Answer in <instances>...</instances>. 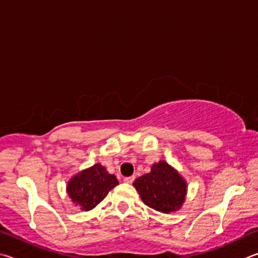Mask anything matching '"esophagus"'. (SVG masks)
Returning a JSON list of instances; mask_svg holds the SVG:
<instances>
[{
  "label": "esophagus",
  "instance_id": "obj_1",
  "mask_svg": "<svg viewBox=\"0 0 258 258\" xmlns=\"http://www.w3.org/2000/svg\"><path fill=\"white\" fill-rule=\"evenodd\" d=\"M123 181L125 182V183H133L134 181H135V177L133 175V177H125L124 179H123Z\"/></svg>",
  "mask_w": 258,
  "mask_h": 258
}]
</instances>
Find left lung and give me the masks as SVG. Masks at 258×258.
<instances>
[{"mask_svg": "<svg viewBox=\"0 0 258 258\" xmlns=\"http://www.w3.org/2000/svg\"><path fill=\"white\" fill-rule=\"evenodd\" d=\"M135 188L151 209L170 213L179 210L186 196V182L164 161L152 166L150 173L135 180Z\"/></svg>", "mask_w": 258, "mask_h": 258, "instance_id": "left-lung-1", "label": "left lung"}]
</instances>
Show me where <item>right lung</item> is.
<instances>
[{
  "mask_svg": "<svg viewBox=\"0 0 258 258\" xmlns=\"http://www.w3.org/2000/svg\"><path fill=\"white\" fill-rule=\"evenodd\" d=\"M116 184L119 182L115 175L97 163L75 175L68 183L67 191L80 210L89 211L98 205Z\"/></svg>",
  "mask_w": 258,
  "mask_h": 258,
  "instance_id": "right-lung-1",
  "label": "right lung"
}]
</instances>
